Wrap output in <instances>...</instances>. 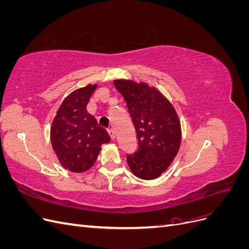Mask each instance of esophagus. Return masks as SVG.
Masks as SVG:
<instances>
[{
	"label": "esophagus",
	"mask_w": 249,
	"mask_h": 249,
	"mask_svg": "<svg viewBox=\"0 0 249 249\" xmlns=\"http://www.w3.org/2000/svg\"><path fill=\"white\" fill-rule=\"evenodd\" d=\"M108 133L110 135L111 139H115V131H114V129H113V127H110V129L108 130Z\"/></svg>",
	"instance_id": "obj_1"
}]
</instances>
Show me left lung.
Returning <instances> with one entry per match:
<instances>
[{"mask_svg": "<svg viewBox=\"0 0 249 249\" xmlns=\"http://www.w3.org/2000/svg\"><path fill=\"white\" fill-rule=\"evenodd\" d=\"M132 117L138 148L126 155L129 167L142 179H154L168 168L180 143V124L172 105L144 83L115 80Z\"/></svg>", "mask_w": 249, "mask_h": 249, "instance_id": "obj_1", "label": "left lung"}]
</instances>
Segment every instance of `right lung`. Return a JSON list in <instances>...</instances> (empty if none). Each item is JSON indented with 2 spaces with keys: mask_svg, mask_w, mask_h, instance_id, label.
I'll return each instance as SVG.
<instances>
[{
  "mask_svg": "<svg viewBox=\"0 0 249 249\" xmlns=\"http://www.w3.org/2000/svg\"><path fill=\"white\" fill-rule=\"evenodd\" d=\"M96 85L74 90L60 106L51 129V141L62 166L72 172L88 170L110 141L106 129L89 114L86 106Z\"/></svg>",
  "mask_w": 249,
  "mask_h": 249,
  "instance_id": "obj_1",
  "label": "right lung"
}]
</instances>
